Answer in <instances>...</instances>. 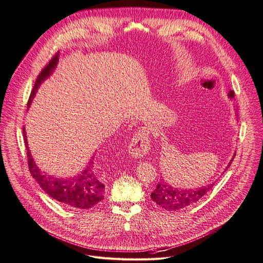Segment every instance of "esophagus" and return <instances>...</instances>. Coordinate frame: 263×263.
I'll use <instances>...</instances> for the list:
<instances>
[{
  "label": "esophagus",
  "instance_id": "esophagus-1",
  "mask_svg": "<svg viewBox=\"0 0 263 263\" xmlns=\"http://www.w3.org/2000/svg\"><path fill=\"white\" fill-rule=\"evenodd\" d=\"M149 142V132L146 128L139 129L134 135L129 143L128 153L130 154V156L139 159L147 155L151 148Z\"/></svg>",
  "mask_w": 263,
  "mask_h": 263
}]
</instances>
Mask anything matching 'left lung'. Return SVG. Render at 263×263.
<instances>
[{
	"label": "left lung",
	"mask_w": 263,
	"mask_h": 263,
	"mask_svg": "<svg viewBox=\"0 0 263 263\" xmlns=\"http://www.w3.org/2000/svg\"><path fill=\"white\" fill-rule=\"evenodd\" d=\"M227 96L229 99H234L235 97L234 91L229 90ZM235 155L227 164L225 171H227V168L230 166L231 162H233ZM213 186H214V182L208 183L206 186L193 188V189L191 188L180 189V188L171 186L167 181L162 179L160 182L157 183L156 189L152 192L151 198L153 199V202H155L161 208L167 211H176V210L187 208L195 204L196 202H198V200L202 198L209 190L212 189Z\"/></svg>",
	"instance_id": "left-lung-1"
}]
</instances>
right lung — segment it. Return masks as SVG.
<instances>
[{"mask_svg": "<svg viewBox=\"0 0 263 263\" xmlns=\"http://www.w3.org/2000/svg\"><path fill=\"white\" fill-rule=\"evenodd\" d=\"M59 60V52L52 58L41 73L38 75L32 95L29 97L27 108L30 107L36 92L41 84L52 75L55 71ZM24 141L27 149V160L29 172L39 183L45 193H48L52 198L63 204L68 208L76 209H90L97 206L104 198L105 186L102 177L93 162V157L89 161L84 171L71 177H58L46 173L38 167L32 154H30L25 127H23Z\"/></svg>", "mask_w": 263, "mask_h": 263, "instance_id": "1", "label": "right lung"}]
</instances>
